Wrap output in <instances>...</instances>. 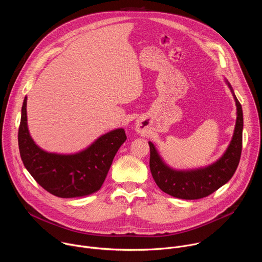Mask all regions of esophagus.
Segmentation results:
<instances>
[{
  "label": "esophagus",
  "mask_w": 262,
  "mask_h": 262,
  "mask_svg": "<svg viewBox=\"0 0 262 262\" xmlns=\"http://www.w3.org/2000/svg\"><path fill=\"white\" fill-rule=\"evenodd\" d=\"M144 130V126L142 125V123L140 121L136 122V132L137 133H142Z\"/></svg>",
  "instance_id": "34e87169"
}]
</instances>
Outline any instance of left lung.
<instances>
[{
	"instance_id": "obj_1",
	"label": "left lung",
	"mask_w": 262,
	"mask_h": 262,
	"mask_svg": "<svg viewBox=\"0 0 262 262\" xmlns=\"http://www.w3.org/2000/svg\"><path fill=\"white\" fill-rule=\"evenodd\" d=\"M236 105V121L232 139L227 149L214 163L195 169H174L161 157L157 147L149 141L150 171L159 188L166 194L179 199L195 200L204 198L227 183L239 163L243 145V110L230 83L225 79Z\"/></svg>"
}]
</instances>
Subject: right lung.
Segmentation results:
<instances>
[{"instance_id":"add662e5","label":"right lung","mask_w":262,"mask_h":262,"mask_svg":"<svg viewBox=\"0 0 262 262\" xmlns=\"http://www.w3.org/2000/svg\"><path fill=\"white\" fill-rule=\"evenodd\" d=\"M27 99L26 96L21 106L18 147L28 172L45 190L60 198H82L97 192L118 149L126 140L124 129L116 128L101 135L79 152H49L30 135Z\"/></svg>"}]
</instances>
